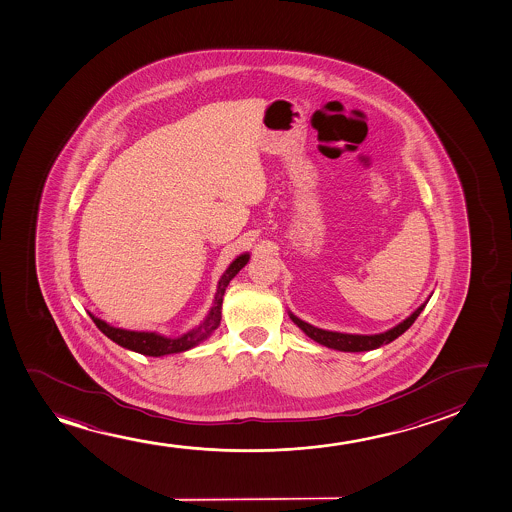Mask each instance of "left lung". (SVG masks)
<instances>
[{"mask_svg": "<svg viewBox=\"0 0 512 512\" xmlns=\"http://www.w3.org/2000/svg\"><path fill=\"white\" fill-rule=\"evenodd\" d=\"M428 300H430V296H428ZM428 300L421 303L418 309L414 310L411 316L404 319L402 323L396 324L395 328H391L388 332L379 333V335H351V333L328 332V330H321V328H316L312 324L305 323L291 312H289V317L307 337L316 340L317 344H321V346L330 347L335 351H344V353H363V351H372V349H377V347L384 346V344H389V342L398 339L402 333L407 332L412 323L418 319L419 314L425 309Z\"/></svg>", "mask_w": 512, "mask_h": 512, "instance_id": "1", "label": "left lung"}]
</instances>
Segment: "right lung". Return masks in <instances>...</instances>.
I'll list each match as a JSON object with an SVG mask.
<instances>
[{
	"label": "right lung",
	"mask_w": 512,
	"mask_h": 512,
	"mask_svg": "<svg viewBox=\"0 0 512 512\" xmlns=\"http://www.w3.org/2000/svg\"><path fill=\"white\" fill-rule=\"evenodd\" d=\"M247 261H249V252L237 256L230 267L226 268V272L221 275L219 284H217L214 305L210 307L207 317L196 326L195 330L184 333V335H180L177 339H170V337L159 335L156 332H131V330H123V328L110 326V324L101 321L100 317L93 316V314H89V316L93 319L94 324L100 328V332L107 335L108 339L114 340L119 346L126 347L130 351H135V353L145 354V356H156V358L158 356H166V354L184 353V351L202 344L203 340L209 339L210 335L219 326V323H221L224 291L228 288L231 279L247 265Z\"/></svg>",
	"instance_id": "add662e5"
}]
</instances>
